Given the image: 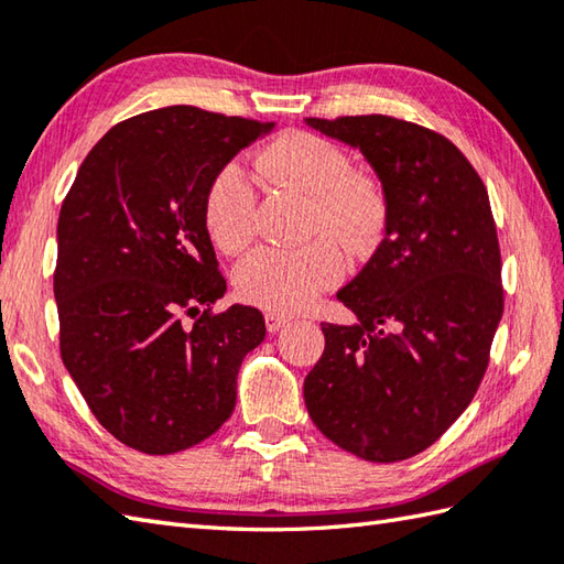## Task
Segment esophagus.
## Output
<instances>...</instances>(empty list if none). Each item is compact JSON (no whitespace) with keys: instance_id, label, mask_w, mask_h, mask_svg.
Returning <instances> with one entry per match:
<instances>
[{"instance_id":"34e87169","label":"esophagus","mask_w":564,"mask_h":564,"mask_svg":"<svg viewBox=\"0 0 564 564\" xmlns=\"http://www.w3.org/2000/svg\"><path fill=\"white\" fill-rule=\"evenodd\" d=\"M285 322H289V317L275 315V313H267V329H269L271 334H275L281 327H285Z\"/></svg>"}]
</instances>
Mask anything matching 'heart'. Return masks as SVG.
<instances>
[{
	"label": "heart",
	"instance_id": "obj_1",
	"mask_svg": "<svg viewBox=\"0 0 564 564\" xmlns=\"http://www.w3.org/2000/svg\"><path fill=\"white\" fill-rule=\"evenodd\" d=\"M271 182L307 196L310 232L325 235L297 249H259L235 271V289L245 303L291 315L334 289L346 271L344 251L373 249L390 218L388 191L380 178L354 170L337 142L307 130L275 138L259 158ZM203 225L225 254L245 251L257 232V188L242 164H220L203 191Z\"/></svg>",
	"mask_w": 564,
	"mask_h": 564
}]
</instances>
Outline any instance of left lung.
Instances as JSON below:
<instances>
[{
    "label": "left lung",
    "mask_w": 564,
    "mask_h": 564,
    "mask_svg": "<svg viewBox=\"0 0 564 564\" xmlns=\"http://www.w3.org/2000/svg\"><path fill=\"white\" fill-rule=\"evenodd\" d=\"M358 148L388 191L376 254L337 293L358 325H329L305 378L315 426L370 463L422 453L473 402L505 313L489 196L465 154L436 130L370 113L307 118Z\"/></svg>",
    "instance_id": "1"
}]
</instances>
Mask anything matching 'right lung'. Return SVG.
Returning a JSON list of instances; mask_svg holds the SVG:
<instances>
[{"label":"right lung","instance_id":"1","mask_svg":"<svg viewBox=\"0 0 564 564\" xmlns=\"http://www.w3.org/2000/svg\"><path fill=\"white\" fill-rule=\"evenodd\" d=\"M273 126L196 106L133 116L91 148L63 200L59 356L97 422L130 448L186 451L235 410L239 366L267 325L257 307L213 310L227 285L203 191Z\"/></svg>","mask_w":564,"mask_h":564}]
</instances>
